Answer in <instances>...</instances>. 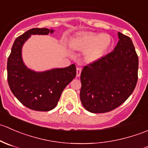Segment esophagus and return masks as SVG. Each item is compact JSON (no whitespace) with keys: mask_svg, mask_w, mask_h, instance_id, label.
<instances>
[{"mask_svg":"<svg viewBox=\"0 0 148 148\" xmlns=\"http://www.w3.org/2000/svg\"><path fill=\"white\" fill-rule=\"evenodd\" d=\"M82 68L81 67H77V77H79L81 75Z\"/></svg>","mask_w":148,"mask_h":148,"instance_id":"obj_1","label":"esophagus"}]
</instances>
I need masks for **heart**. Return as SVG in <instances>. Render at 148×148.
Instances as JSON below:
<instances>
[{
  "label": "heart",
  "mask_w": 148,
  "mask_h": 148,
  "mask_svg": "<svg viewBox=\"0 0 148 148\" xmlns=\"http://www.w3.org/2000/svg\"><path fill=\"white\" fill-rule=\"evenodd\" d=\"M112 44V38L107 34L84 32L71 39V48L84 50V57L89 61H95L101 58Z\"/></svg>",
  "instance_id": "b5f03b06"
}]
</instances>
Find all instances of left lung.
<instances>
[{"label": "left lung", "mask_w": 148, "mask_h": 148, "mask_svg": "<svg viewBox=\"0 0 148 148\" xmlns=\"http://www.w3.org/2000/svg\"><path fill=\"white\" fill-rule=\"evenodd\" d=\"M114 51L85 66L81 73L80 99L92 113H104L120 106L138 82V56L131 38L118 32Z\"/></svg>", "instance_id": "obj_1"}]
</instances>
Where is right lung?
<instances>
[{
	"instance_id": "right-lung-1",
	"label": "right lung",
	"mask_w": 148,
	"mask_h": 148,
	"mask_svg": "<svg viewBox=\"0 0 148 148\" xmlns=\"http://www.w3.org/2000/svg\"><path fill=\"white\" fill-rule=\"evenodd\" d=\"M53 30L46 28L30 29L17 37L7 62L8 82L12 93L21 103L36 111L51 110L57 105L66 86L76 77V66L36 72L27 68L22 59L23 44L31 35H48Z\"/></svg>"
}]
</instances>
